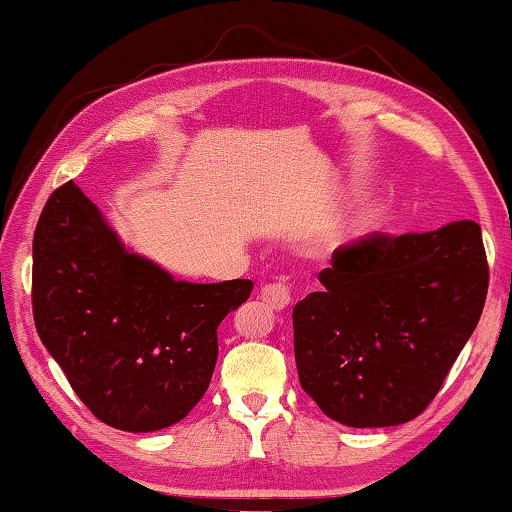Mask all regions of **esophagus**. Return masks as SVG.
<instances>
[{
	"label": "esophagus",
	"instance_id": "1",
	"mask_svg": "<svg viewBox=\"0 0 512 512\" xmlns=\"http://www.w3.org/2000/svg\"><path fill=\"white\" fill-rule=\"evenodd\" d=\"M259 298H262L273 312H280V310H285V307H289V303H291V287L287 285V282H271V285L262 287V291H259Z\"/></svg>",
	"mask_w": 512,
	"mask_h": 512
}]
</instances>
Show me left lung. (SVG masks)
<instances>
[{"label": "left lung", "instance_id": "1", "mask_svg": "<svg viewBox=\"0 0 512 512\" xmlns=\"http://www.w3.org/2000/svg\"><path fill=\"white\" fill-rule=\"evenodd\" d=\"M330 264L323 289L294 307L300 385L344 426L419 417L481 319L490 280L481 225L367 234Z\"/></svg>", "mask_w": 512, "mask_h": 512}]
</instances>
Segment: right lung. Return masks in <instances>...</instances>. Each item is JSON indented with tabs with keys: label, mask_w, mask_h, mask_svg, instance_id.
Returning a JSON list of instances; mask_svg holds the SVG:
<instances>
[{
	"label": "right lung",
	"mask_w": 512,
	"mask_h": 512,
	"mask_svg": "<svg viewBox=\"0 0 512 512\" xmlns=\"http://www.w3.org/2000/svg\"><path fill=\"white\" fill-rule=\"evenodd\" d=\"M250 291V280H175L127 250L72 180L38 218V337L86 408L120 431H159L189 415L212 380L216 330Z\"/></svg>",
	"instance_id": "1"
}]
</instances>
